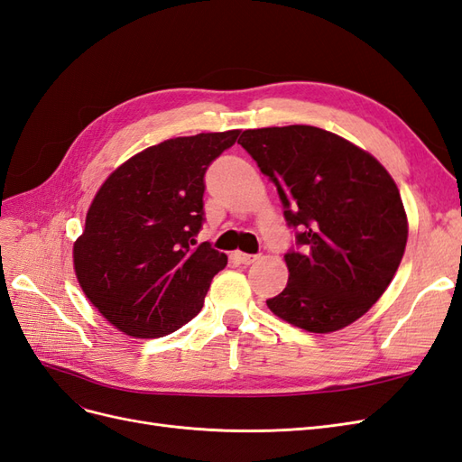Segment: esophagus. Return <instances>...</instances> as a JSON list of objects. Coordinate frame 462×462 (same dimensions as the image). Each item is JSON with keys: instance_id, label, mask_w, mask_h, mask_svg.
<instances>
[{"instance_id": "obj_1", "label": "esophagus", "mask_w": 462, "mask_h": 462, "mask_svg": "<svg viewBox=\"0 0 462 462\" xmlns=\"http://www.w3.org/2000/svg\"><path fill=\"white\" fill-rule=\"evenodd\" d=\"M235 258L239 260L241 263H245V265H250V263H254L256 260H258V254H246V253H235Z\"/></svg>"}]
</instances>
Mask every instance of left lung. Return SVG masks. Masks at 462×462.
<instances>
[{
    "label": "left lung",
    "mask_w": 462,
    "mask_h": 462,
    "mask_svg": "<svg viewBox=\"0 0 462 462\" xmlns=\"http://www.w3.org/2000/svg\"><path fill=\"white\" fill-rule=\"evenodd\" d=\"M239 144L277 187L297 248L268 309L312 333L365 316L393 279L409 226L395 180L368 152L310 125L253 129Z\"/></svg>",
    "instance_id": "8db88e82"
}]
</instances>
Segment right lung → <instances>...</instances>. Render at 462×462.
<instances>
[{"instance_id":"right-lung-1","label":"right lung","mask_w":462,"mask_h":462,"mask_svg":"<svg viewBox=\"0 0 462 462\" xmlns=\"http://www.w3.org/2000/svg\"><path fill=\"white\" fill-rule=\"evenodd\" d=\"M239 133L170 138L119 165L97 190L73 260L85 295L119 331L162 337L202 310L227 265L212 245H197L204 175Z\"/></svg>"}]
</instances>
